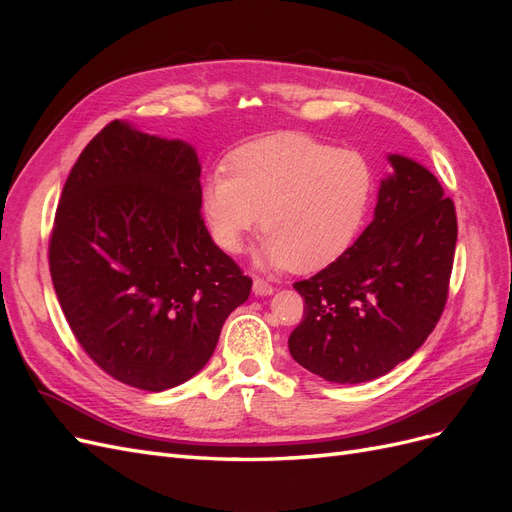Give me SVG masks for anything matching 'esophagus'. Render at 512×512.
Masks as SVG:
<instances>
[{
	"instance_id": "1",
	"label": "esophagus",
	"mask_w": 512,
	"mask_h": 512,
	"mask_svg": "<svg viewBox=\"0 0 512 512\" xmlns=\"http://www.w3.org/2000/svg\"><path fill=\"white\" fill-rule=\"evenodd\" d=\"M252 290H254L256 297H269V294L275 292V288H273L269 282L258 280V277L254 280V284H252Z\"/></svg>"
}]
</instances>
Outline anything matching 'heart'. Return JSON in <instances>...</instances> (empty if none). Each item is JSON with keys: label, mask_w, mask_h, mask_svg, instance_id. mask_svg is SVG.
I'll return each instance as SVG.
<instances>
[{"label": "heart", "mask_w": 512, "mask_h": 512, "mask_svg": "<svg viewBox=\"0 0 512 512\" xmlns=\"http://www.w3.org/2000/svg\"><path fill=\"white\" fill-rule=\"evenodd\" d=\"M374 194L363 153L286 132L232 151L228 168L215 166L200 190V213L222 252L239 254L262 222L260 267L312 273L359 239Z\"/></svg>", "instance_id": "heart-1"}]
</instances>
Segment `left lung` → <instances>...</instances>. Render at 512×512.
Listing matches in <instances>:
<instances>
[{"mask_svg":"<svg viewBox=\"0 0 512 512\" xmlns=\"http://www.w3.org/2000/svg\"><path fill=\"white\" fill-rule=\"evenodd\" d=\"M374 220L350 250L294 284L305 312L292 359L335 384L376 380L425 344L448 294L457 243L451 198L436 175L389 153Z\"/></svg>","mask_w":512,"mask_h":512,"instance_id":"left-lung-1","label":"left lung"}]
</instances>
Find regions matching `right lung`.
<instances>
[{"label":"right lung","instance_id":"obj_1","mask_svg":"<svg viewBox=\"0 0 512 512\" xmlns=\"http://www.w3.org/2000/svg\"><path fill=\"white\" fill-rule=\"evenodd\" d=\"M51 277L74 337L108 376L160 393L196 376L252 280L200 218V160L179 138L113 121L72 166Z\"/></svg>","mask_w":512,"mask_h":512}]
</instances>
